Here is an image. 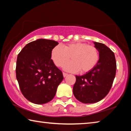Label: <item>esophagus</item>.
<instances>
[{
  "label": "esophagus",
  "instance_id": "1",
  "mask_svg": "<svg viewBox=\"0 0 131 131\" xmlns=\"http://www.w3.org/2000/svg\"><path fill=\"white\" fill-rule=\"evenodd\" d=\"M68 75V73H66L65 72H63V76L64 77H65Z\"/></svg>",
  "mask_w": 131,
  "mask_h": 131
}]
</instances>
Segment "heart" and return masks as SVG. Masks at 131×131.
<instances>
[{"label":"heart","mask_w":131,"mask_h":131,"mask_svg":"<svg viewBox=\"0 0 131 131\" xmlns=\"http://www.w3.org/2000/svg\"><path fill=\"white\" fill-rule=\"evenodd\" d=\"M71 57L72 61L66 63L63 69L70 72L85 73L92 70L99 61L98 50L94 46L84 42H74L53 48L51 57L55 65L61 67Z\"/></svg>","instance_id":"obj_1"}]
</instances>
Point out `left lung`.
Here are the masks:
<instances>
[{
  "mask_svg": "<svg viewBox=\"0 0 131 131\" xmlns=\"http://www.w3.org/2000/svg\"><path fill=\"white\" fill-rule=\"evenodd\" d=\"M99 53L96 65L83 76H76L73 92L83 103H94L109 92L116 76L117 65L114 52L105 44L94 41Z\"/></svg>",
  "mask_w": 131,
  "mask_h": 131,
  "instance_id": "1",
  "label": "left lung"
}]
</instances>
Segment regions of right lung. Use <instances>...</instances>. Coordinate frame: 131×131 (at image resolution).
Wrapping results in <instances>:
<instances>
[{
	"instance_id": "right-lung-1",
	"label": "right lung",
	"mask_w": 131,
	"mask_h": 131,
	"mask_svg": "<svg viewBox=\"0 0 131 131\" xmlns=\"http://www.w3.org/2000/svg\"><path fill=\"white\" fill-rule=\"evenodd\" d=\"M58 44L51 40L37 39L18 55L16 77L22 94L30 102L41 105L51 101L63 80L62 72L51 59V51Z\"/></svg>"
}]
</instances>
